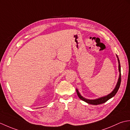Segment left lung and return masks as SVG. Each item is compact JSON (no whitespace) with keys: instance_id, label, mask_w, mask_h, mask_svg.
I'll return each mask as SVG.
<instances>
[{"instance_id":"left-lung-1","label":"left lung","mask_w":130,"mask_h":130,"mask_svg":"<svg viewBox=\"0 0 130 130\" xmlns=\"http://www.w3.org/2000/svg\"><path fill=\"white\" fill-rule=\"evenodd\" d=\"M116 57L117 58V60H118V63H119V79H118V81L117 82V84L116 85V87H115L114 89L110 93L106 95L105 96H103L101 97H100L99 99H94V100H89V99H87L86 98L83 97L81 94H80L78 89L76 88V92L79 98V99L85 101L86 102H87V103H89V104L91 105H100V104H102V103H103L106 102V101H107L108 100H109L111 98L115 96V95L116 94L118 90L120 88V84H121V66H120V60L119 59V57L116 55Z\"/></svg>"}]
</instances>
